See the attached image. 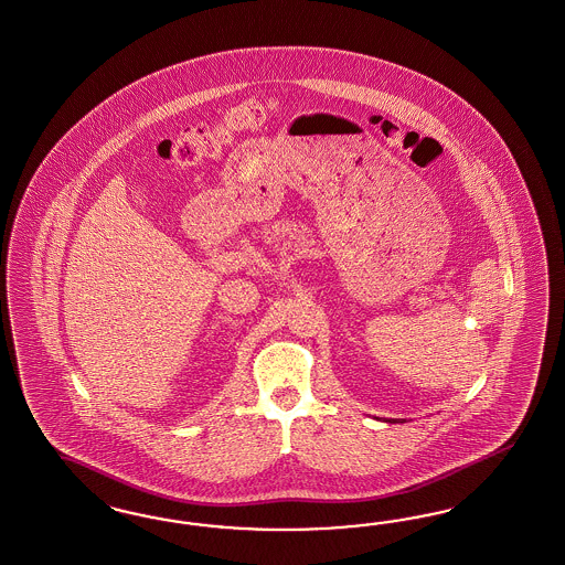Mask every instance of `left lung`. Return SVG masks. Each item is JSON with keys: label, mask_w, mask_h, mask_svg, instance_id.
<instances>
[{"label": "left lung", "mask_w": 565, "mask_h": 565, "mask_svg": "<svg viewBox=\"0 0 565 565\" xmlns=\"http://www.w3.org/2000/svg\"><path fill=\"white\" fill-rule=\"evenodd\" d=\"M386 423H393V420H386Z\"/></svg>", "instance_id": "8db88e82"}]
</instances>
